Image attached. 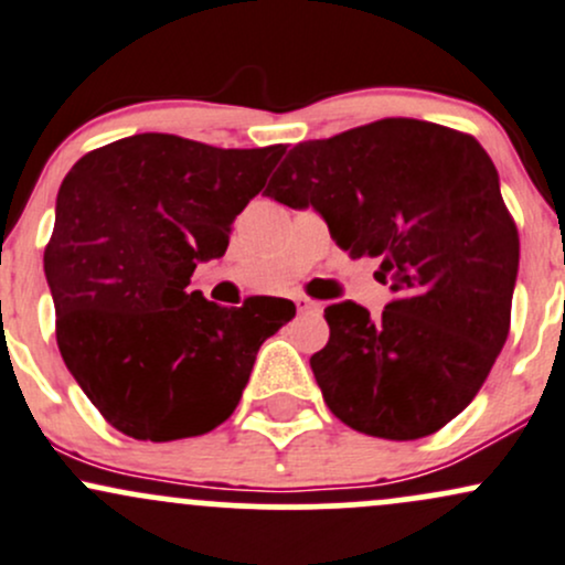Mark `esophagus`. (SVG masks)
I'll list each match as a JSON object with an SVG mask.
<instances>
[{
	"mask_svg": "<svg viewBox=\"0 0 565 565\" xmlns=\"http://www.w3.org/2000/svg\"><path fill=\"white\" fill-rule=\"evenodd\" d=\"M295 302H297V311H300V313H319L321 311V302L311 300V297H306V295L297 297Z\"/></svg>",
	"mask_w": 565,
	"mask_h": 565,
	"instance_id": "obj_1",
	"label": "esophagus"
}]
</instances>
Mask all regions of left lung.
<instances>
[{
  "label": "left lung",
  "instance_id": "obj_1",
  "mask_svg": "<svg viewBox=\"0 0 565 565\" xmlns=\"http://www.w3.org/2000/svg\"><path fill=\"white\" fill-rule=\"evenodd\" d=\"M265 195L313 209L351 257H381L394 297L381 316L324 308L311 356L327 407L351 429L418 439L454 420L510 332L520 241L480 141L388 117L297 145Z\"/></svg>",
  "mask_w": 565,
  "mask_h": 565
}]
</instances>
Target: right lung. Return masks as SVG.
<instances>
[{"label": "right lung", "mask_w": 565, "mask_h": 565, "mask_svg": "<svg viewBox=\"0 0 565 565\" xmlns=\"http://www.w3.org/2000/svg\"><path fill=\"white\" fill-rule=\"evenodd\" d=\"M284 147L220 150L136 134L79 158L55 201L45 278L61 356L117 431L169 443L231 418L259 345L295 316L284 297L222 308L188 292Z\"/></svg>", "instance_id": "obj_1"}]
</instances>
